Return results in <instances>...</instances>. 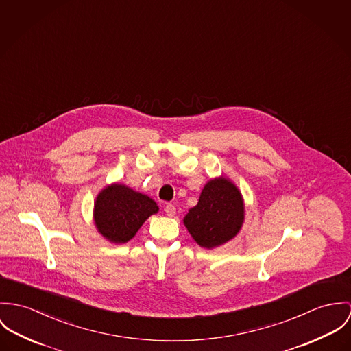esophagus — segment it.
I'll use <instances>...</instances> for the list:
<instances>
[{
  "instance_id": "esophagus-1",
  "label": "esophagus",
  "mask_w": 351,
  "mask_h": 351,
  "mask_svg": "<svg viewBox=\"0 0 351 351\" xmlns=\"http://www.w3.org/2000/svg\"><path fill=\"white\" fill-rule=\"evenodd\" d=\"M164 211H165V214L168 217H173L176 214V207L173 204H171V203H167L165 207H164Z\"/></svg>"
}]
</instances>
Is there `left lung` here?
<instances>
[{"label":"left lung","instance_id":"left-lung-1","mask_svg":"<svg viewBox=\"0 0 351 351\" xmlns=\"http://www.w3.org/2000/svg\"><path fill=\"white\" fill-rule=\"evenodd\" d=\"M243 218L242 195L222 176L204 186L197 204L190 208L183 222L199 246L213 249L234 238L242 228Z\"/></svg>","mask_w":351,"mask_h":351}]
</instances>
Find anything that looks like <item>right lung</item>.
<instances>
[{"label": "right lung", "mask_w": 351, "mask_h": 351, "mask_svg": "<svg viewBox=\"0 0 351 351\" xmlns=\"http://www.w3.org/2000/svg\"><path fill=\"white\" fill-rule=\"evenodd\" d=\"M157 211L156 202L149 196L114 183L97 196L94 222L98 232L106 239L114 243H125Z\"/></svg>", "instance_id": "right-lung-1"}]
</instances>
